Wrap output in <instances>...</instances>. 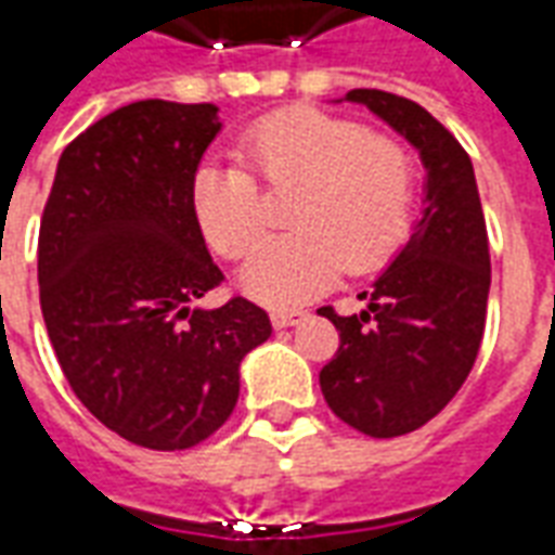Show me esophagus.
<instances>
[{
	"label": "esophagus",
	"mask_w": 555,
	"mask_h": 555,
	"mask_svg": "<svg viewBox=\"0 0 555 555\" xmlns=\"http://www.w3.org/2000/svg\"><path fill=\"white\" fill-rule=\"evenodd\" d=\"M270 321H273V326H297L306 321V312H300V309H276V312H270Z\"/></svg>",
	"instance_id": "obj_1"
}]
</instances>
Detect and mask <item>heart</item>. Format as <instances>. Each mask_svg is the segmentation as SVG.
I'll return each instance as SVG.
<instances>
[{"label": "heart", "mask_w": 555, "mask_h": 555, "mask_svg": "<svg viewBox=\"0 0 555 555\" xmlns=\"http://www.w3.org/2000/svg\"><path fill=\"white\" fill-rule=\"evenodd\" d=\"M237 163H202L190 202L205 241L241 258L264 231V186L288 193V234L261 243L241 285L264 306H297L350 276L384 267L410 229L416 166L392 137L312 106L279 109L243 130Z\"/></svg>", "instance_id": "heart-1"}]
</instances>
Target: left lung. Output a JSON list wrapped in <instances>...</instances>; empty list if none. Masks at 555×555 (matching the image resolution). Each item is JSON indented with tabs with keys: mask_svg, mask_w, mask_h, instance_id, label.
<instances>
[{
	"mask_svg": "<svg viewBox=\"0 0 555 555\" xmlns=\"http://www.w3.org/2000/svg\"><path fill=\"white\" fill-rule=\"evenodd\" d=\"M348 101L410 139L428 169L425 214L360 294L369 309L350 318L318 309L338 330L336 357L321 369L326 404L350 428L386 440L430 422L473 372L488 318V225L469 154L428 109L380 89H353Z\"/></svg>",
	"mask_w": 555,
	"mask_h": 555,
	"instance_id": "8db88e82",
	"label": "left lung"
}]
</instances>
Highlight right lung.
Listing matches in <instances>:
<instances>
[{
    "label": "right lung",
    "instance_id": "right-lung-1",
    "mask_svg": "<svg viewBox=\"0 0 555 555\" xmlns=\"http://www.w3.org/2000/svg\"><path fill=\"white\" fill-rule=\"evenodd\" d=\"M217 133L214 103L121 106L62 151L43 205L38 288L59 365L91 416L157 452L222 428L241 360L270 336L246 297L190 309L225 279L190 202Z\"/></svg>",
    "mask_w": 555,
    "mask_h": 555
}]
</instances>
